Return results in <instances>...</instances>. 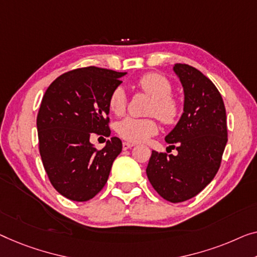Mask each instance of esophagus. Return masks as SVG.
<instances>
[{"instance_id": "1", "label": "esophagus", "mask_w": 257, "mask_h": 257, "mask_svg": "<svg viewBox=\"0 0 257 257\" xmlns=\"http://www.w3.org/2000/svg\"><path fill=\"white\" fill-rule=\"evenodd\" d=\"M133 147H134L133 143H128V142H123V143H122V148H123V150H128V149Z\"/></svg>"}]
</instances>
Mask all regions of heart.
Instances as JSON below:
<instances>
[{
    "label": "heart",
    "instance_id": "obj_1",
    "mask_svg": "<svg viewBox=\"0 0 257 257\" xmlns=\"http://www.w3.org/2000/svg\"><path fill=\"white\" fill-rule=\"evenodd\" d=\"M140 89L153 98L150 108L151 115H156L163 123L174 124L181 114V106L172 97V84L165 76L158 72H149L137 82ZM109 109L116 115H122L127 107V95L122 86L112 91L108 99ZM117 134L132 143H142L158 133V124L155 118L127 117L118 122Z\"/></svg>",
    "mask_w": 257,
    "mask_h": 257
}]
</instances>
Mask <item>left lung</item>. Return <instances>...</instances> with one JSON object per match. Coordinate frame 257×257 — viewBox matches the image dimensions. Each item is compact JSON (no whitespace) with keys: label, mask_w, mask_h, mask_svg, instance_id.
I'll return each instance as SVG.
<instances>
[{"label":"left lung","mask_w":257,"mask_h":257,"mask_svg":"<svg viewBox=\"0 0 257 257\" xmlns=\"http://www.w3.org/2000/svg\"><path fill=\"white\" fill-rule=\"evenodd\" d=\"M173 70L182 84L185 104L165 141L177 143L178 155L152 151L147 175L160 196L179 203L196 196L217 174L227 143V124L223 98L211 80L188 64L177 63Z\"/></svg>","instance_id":"8db88e82"}]
</instances>
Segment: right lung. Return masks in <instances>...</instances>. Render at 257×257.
I'll return each instance as SVG.
<instances>
[{
  "instance_id": "right-lung-1",
  "label": "right lung",
  "mask_w": 257,
  "mask_h": 257,
  "mask_svg": "<svg viewBox=\"0 0 257 257\" xmlns=\"http://www.w3.org/2000/svg\"><path fill=\"white\" fill-rule=\"evenodd\" d=\"M124 75L79 68L59 76L45 92L37 116L41 160L53 187L69 200L93 198L104 188L120 155V139L112 137L97 150L90 136L110 135L108 99Z\"/></svg>"
}]
</instances>
